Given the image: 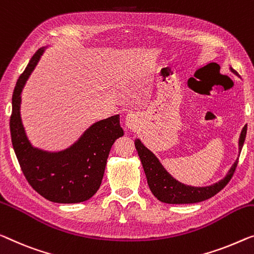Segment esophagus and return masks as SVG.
<instances>
[{
  "instance_id": "34e87169",
  "label": "esophagus",
  "mask_w": 254,
  "mask_h": 254,
  "mask_svg": "<svg viewBox=\"0 0 254 254\" xmlns=\"http://www.w3.org/2000/svg\"><path fill=\"white\" fill-rule=\"evenodd\" d=\"M139 119L138 115L134 114V113H130L126 117V126L130 128V130H135V127H138Z\"/></svg>"
}]
</instances>
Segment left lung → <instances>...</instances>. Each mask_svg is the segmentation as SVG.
<instances>
[{"label": "left lung", "instance_id": "1", "mask_svg": "<svg viewBox=\"0 0 254 254\" xmlns=\"http://www.w3.org/2000/svg\"><path fill=\"white\" fill-rule=\"evenodd\" d=\"M233 73L237 74L236 70L230 68ZM248 126H245L242 130L240 137V153L242 147L244 145V140L247 137ZM135 148L138 150V155L141 161L143 171L147 178V183H148L149 189L153 192L155 197L163 203L168 204H190V203H198L202 200L212 197L215 194H218L221 189L226 187V185L229 183L230 179L235 172L236 166L238 164L237 161L234 163L232 169L229 170L228 175L224 179L219 181V183L212 185L209 187H190L186 185L180 184L179 181L169 175L166 170L162 166L157 157L151 153L149 149H147L142 145L139 139L135 140L134 142Z\"/></svg>", "mask_w": 254, "mask_h": 254}]
</instances>
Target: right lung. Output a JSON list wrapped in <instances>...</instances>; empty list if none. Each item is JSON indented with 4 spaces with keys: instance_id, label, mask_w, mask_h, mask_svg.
I'll use <instances>...</instances> for the list:
<instances>
[{
    "instance_id": "1",
    "label": "right lung",
    "mask_w": 254,
    "mask_h": 254,
    "mask_svg": "<svg viewBox=\"0 0 254 254\" xmlns=\"http://www.w3.org/2000/svg\"><path fill=\"white\" fill-rule=\"evenodd\" d=\"M43 51L41 48L35 52L14 86L10 117L12 146L25 178L41 196L55 203L84 202L99 189L113 143L123 135L120 115L94 123L66 150L48 153L34 148L21 123L20 94Z\"/></svg>"
}]
</instances>
